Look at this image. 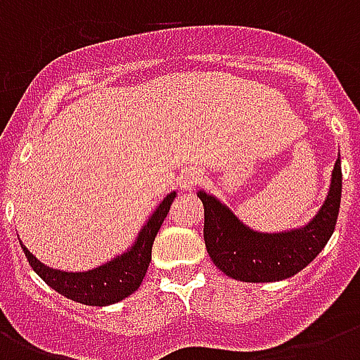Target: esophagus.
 I'll return each mask as SVG.
<instances>
[{
    "label": "esophagus",
    "instance_id": "obj_1",
    "mask_svg": "<svg viewBox=\"0 0 360 360\" xmlns=\"http://www.w3.org/2000/svg\"><path fill=\"white\" fill-rule=\"evenodd\" d=\"M198 179H200V177H198V174H194V172H185V174L181 175V188H183L185 192L192 191V188H194V185L198 183Z\"/></svg>",
    "mask_w": 360,
    "mask_h": 360
}]
</instances>
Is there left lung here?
<instances>
[{
  "instance_id": "8db88e82",
  "label": "left lung",
  "mask_w": 360,
  "mask_h": 360,
  "mask_svg": "<svg viewBox=\"0 0 360 360\" xmlns=\"http://www.w3.org/2000/svg\"><path fill=\"white\" fill-rule=\"evenodd\" d=\"M203 239L217 267L240 282H278L307 267L335 231L342 198L340 155L333 169L327 200L304 228L284 233H257L246 228L224 203L200 191Z\"/></svg>"
}]
</instances>
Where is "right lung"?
<instances>
[{
    "instance_id": "1",
    "label": "right lung",
    "mask_w": 360,
    "mask_h": 360,
    "mask_svg": "<svg viewBox=\"0 0 360 360\" xmlns=\"http://www.w3.org/2000/svg\"><path fill=\"white\" fill-rule=\"evenodd\" d=\"M175 192H169L158 205L157 211L141 228L136 243L106 265L86 271V273H65L58 269L46 267L41 263L22 243L27 262L39 276L46 282L52 290L65 295L70 301L82 302L87 307H108L114 302L123 301L124 297L132 295L140 288L141 280L146 276L149 262H151L153 240L157 237L160 226L174 202Z\"/></svg>"
}]
</instances>
